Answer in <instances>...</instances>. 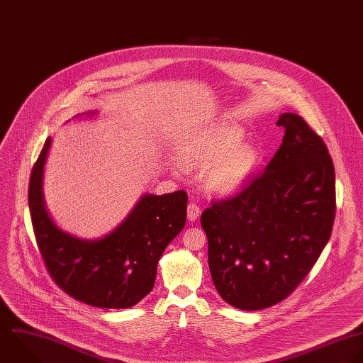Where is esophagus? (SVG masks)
Returning a JSON list of instances; mask_svg holds the SVG:
<instances>
[{"label":"esophagus","mask_w":363,"mask_h":363,"mask_svg":"<svg viewBox=\"0 0 363 363\" xmlns=\"http://www.w3.org/2000/svg\"><path fill=\"white\" fill-rule=\"evenodd\" d=\"M199 215H201V209H199V206H198V205H195V203H189V205H188V209H186L188 220L194 222V220H196V219L199 218Z\"/></svg>","instance_id":"1"}]
</instances>
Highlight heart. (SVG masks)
I'll list each match as a JSON object with an SVG mask.
<instances>
[{"label":"heart","mask_w":363,"mask_h":363,"mask_svg":"<svg viewBox=\"0 0 363 363\" xmlns=\"http://www.w3.org/2000/svg\"><path fill=\"white\" fill-rule=\"evenodd\" d=\"M243 128L222 121L202 128L184 140L178 161L185 169L202 171L208 192L219 196L242 191L262 162V151L245 141Z\"/></svg>","instance_id":"1"}]
</instances>
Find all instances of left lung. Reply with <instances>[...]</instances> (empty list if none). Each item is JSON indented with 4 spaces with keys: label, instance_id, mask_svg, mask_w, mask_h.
I'll return each mask as SVG.
<instances>
[{
    "label": "left lung",
    "instance_id": "1",
    "mask_svg": "<svg viewBox=\"0 0 363 363\" xmlns=\"http://www.w3.org/2000/svg\"><path fill=\"white\" fill-rule=\"evenodd\" d=\"M283 143L260 175L201 216L220 297L245 311L290 296L328 243L335 219V169L323 138L283 113Z\"/></svg>",
    "mask_w": 363,
    "mask_h": 363
}]
</instances>
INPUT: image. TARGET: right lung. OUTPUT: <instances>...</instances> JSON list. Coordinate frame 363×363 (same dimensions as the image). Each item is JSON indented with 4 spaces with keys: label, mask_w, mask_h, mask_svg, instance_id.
<instances>
[{
    "label": "right lung",
    "mask_w": 363,
    "mask_h": 363,
    "mask_svg": "<svg viewBox=\"0 0 363 363\" xmlns=\"http://www.w3.org/2000/svg\"><path fill=\"white\" fill-rule=\"evenodd\" d=\"M50 144L48 137L28 189L32 226L49 274L63 291L84 304L116 310L135 306L152 290L160 257L185 226L188 195L184 191L144 194L110 233L97 239L77 238L59 228L46 208L43 169Z\"/></svg>",
    "instance_id": "1"
}]
</instances>
